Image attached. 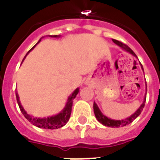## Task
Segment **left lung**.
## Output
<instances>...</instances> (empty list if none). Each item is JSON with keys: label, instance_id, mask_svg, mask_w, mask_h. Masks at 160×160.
<instances>
[{"label": "left lung", "instance_id": "left-lung-1", "mask_svg": "<svg viewBox=\"0 0 160 160\" xmlns=\"http://www.w3.org/2000/svg\"><path fill=\"white\" fill-rule=\"evenodd\" d=\"M112 42H113L114 43H116L117 45H118L119 47H121L123 50H125L126 52H128L132 54L134 57L137 58L136 54H135L134 52L129 47L127 46V45H126V44H124L122 42H119V41H118V40L116 39H112ZM140 64H141V68H142V70L144 71L143 67H142V65H141V62H140ZM145 83H146V81H145ZM145 85H146V87H147V84H145ZM146 90H147V89H146ZM145 100H146V94H145V98H144L143 103L140 106V108H139L138 109L136 110L134 113L132 114V116H130L129 118H126V119H123V120H113V119H111V118H108V117L104 116V115L101 112V111L99 110V108H98V105L96 104L95 102H93V112H94V115H95L97 120H98L100 123H102L103 126H106V127H124V126H127L128 125V124H130L131 122H133V121H134L135 119H136V118L141 113V112H142L144 107H145Z\"/></svg>", "mask_w": 160, "mask_h": 160}]
</instances>
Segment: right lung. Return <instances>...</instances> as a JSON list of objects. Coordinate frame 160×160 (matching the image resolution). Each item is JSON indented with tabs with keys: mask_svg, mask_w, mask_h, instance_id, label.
<instances>
[{
	"mask_svg": "<svg viewBox=\"0 0 160 160\" xmlns=\"http://www.w3.org/2000/svg\"><path fill=\"white\" fill-rule=\"evenodd\" d=\"M51 37L57 38L58 37V35H54V36H51ZM39 41H38V42H39ZM35 46H36V45H35ZM34 47H33V48H34ZM32 49H31V50H32ZM28 53H27V54H28ZM27 54H26V56H27ZM24 58H25V57H24ZM23 61H24V60H23ZM78 93H79V88H77L73 93H71V95L69 96L68 99H67V104H66V106H65V108H63V110H62L60 113L57 114L55 116H52L49 117V118H33V117L30 116L29 114L27 113L25 110L24 109V108L22 107L21 103H20V101H19V95H18V93H17V92L16 93H15V96H16L17 102H18V105H19V109H20V111H21V112L23 113V115L25 117L26 119H27L29 122H31L33 125L36 126V127H39V128H44V129H58V128H61V127H62L63 126L66 125V123L69 121V118L71 117L73 99L76 98Z\"/></svg>",
	"mask_w": 160,
	"mask_h": 160,
	"instance_id": "1",
	"label": "right lung"
}]
</instances>
